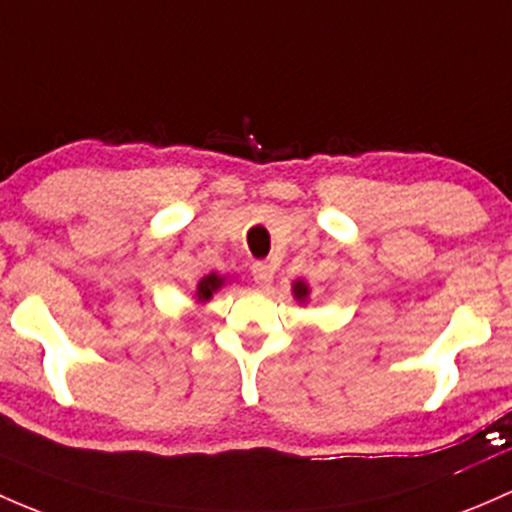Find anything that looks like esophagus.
<instances>
[{"label": "esophagus", "mask_w": 512, "mask_h": 512, "mask_svg": "<svg viewBox=\"0 0 512 512\" xmlns=\"http://www.w3.org/2000/svg\"><path fill=\"white\" fill-rule=\"evenodd\" d=\"M272 277H274V270L267 265V262H255V265H252V279H255L257 287H270Z\"/></svg>", "instance_id": "esophagus-1"}]
</instances>
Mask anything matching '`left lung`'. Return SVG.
<instances>
[{"mask_svg": "<svg viewBox=\"0 0 512 512\" xmlns=\"http://www.w3.org/2000/svg\"><path fill=\"white\" fill-rule=\"evenodd\" d=\"M292 292H294V299H299V301L309 299V287H306V284L301 282V279H297V282L292 284Z\"/></svg>", "mask_w": 512, "mask_h": 512, "instance_id": "1", "label": "left lung"}]
</instances>
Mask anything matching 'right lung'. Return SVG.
Returning a JSON list of instances; mask_svg holds the SVG:
<instances>
[{
    "mask_svg": "<svg viewBox=\"0 0 512 512\" xmlns=\"http://www.w3.org/2000/svg\"><path fill=\"white\" fill-rule=\"evenodd\" d=\"M223 284H225V277H220V274H215V272L206 274V277H203L196 287V301H201V304L203 301H208L220 287H223Z\"/></svg>",
    "mask_w": 512,
    "mask_h": 512,
    "instance_id": "1",
    "label": "right lung"
}]
</instances>
